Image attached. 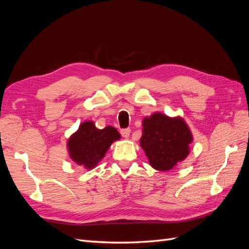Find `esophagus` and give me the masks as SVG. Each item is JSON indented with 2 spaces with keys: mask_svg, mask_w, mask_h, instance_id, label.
<instances>
[{
  "mask_svg": "<svg viewBox=\"0 0 249 249\" xmlns=\"http://www.w3.org/2000/svg\"><path fill=\"white\" fill-rule=\"evenodd\" d=\"M120 133H122V136L124 137V138H127L130 136L131 134V129H123L122 131H120Z\"/></svg>",
  "mask_w": 249,
  "mask_h": 249,
  "instance_id": "1",
  "label": "esophagus"
}]
</instances>
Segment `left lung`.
Listing matches in <instances>:
<instances>
[{
    "label": "left lung",
    "mask_w": 249,
    "mask_h": 249,
    "mask_svg": "<svg viewBox=\"0 0 249 249\" xmlns=\"http://www.w3.org/2000/svg\"><path fill=\"white\" fill-rule=\"evenodd\" d=\"M192 141L190 127L180 116L155 112L142 120L140 146L156 170L168 171L184 161L190 154Z\"/></svg>",
    "instance_id": "left-lung-1"
}]
</instances>
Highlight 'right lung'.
<instances>
[{
  "label": "right lung",
  "mask_w": 249,
  "mask_h": 249,
  "mask_svg": "<svg viewBox=\"0 0 249 249\" xmlns=\"http://www.w3.org/2000/svg\"><path fill=\"white\" fill-rule=\"evenodd\" d=\"M120 137L115 127L108 125L100 130L91 120H86L67 140V152L71 161L83 168L91 170L106 156L112 143Z\"/></svg>",
  "instance_id": "1"
}]
</instances>
